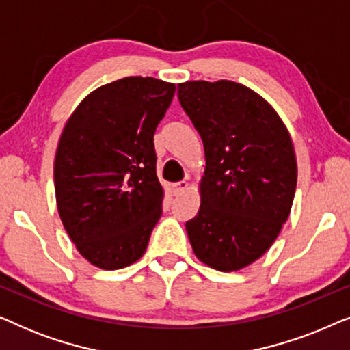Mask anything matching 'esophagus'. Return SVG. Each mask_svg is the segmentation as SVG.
Returning a JSON list of instances; mask_svg holds the SVG:
<instances>
[{
	"label": "esophagus",
	"mask_w": 350,
	"mask_h": 350,
	"mask_svg": "<svg viewBox=\"0 0 350 350\" xmlns=\"http://www.w3.org/2000/svg\"><path fill=\"white\" fill-rule=\"evenodd\" d=\"M188 186H189V183L186 180H183V181H178V183H175L174 185V194L175 196H180V194H183L186 189H188Z\"/></svg>",
	"instance_id": "1"
}]
</instances>
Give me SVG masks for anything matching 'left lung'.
Returning <instances> with one entry per match:
<instances>
[{
    "label": "left lung",
    "instance_id": "8db88e82",
    "mask_svg": "<svg viewBox=\"0 0 350 350\" xmlns=\"http://www.w3.org/2000/svg\"><path fill=\"white\" fill-rule=\"evenodd\" d=\"M178 100L204 143L200 207L186 221L194 255L212 269L247 267L290 217L298 165L290 132L260 94L234 81H186Z\"/></svg>",
    "mask_w": 350,
    "mask_h": 350
}]
</instances>
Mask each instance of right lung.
<instances>
[{"label": "right lung", "mask_w": 350, "mask_h": 350, "mask_svg": "<svg viewBox=\"0 0 350 350\" xmlns=\"http://www.w3.org/2000/svg\"><path fill=\"white\" fill-rule=\"evenodd\" d=\"M175 84L129 76L85 95L54 161L57 208L81 256L105 271L140 260L162 213L154 132Z\"/></svg>", "instance_id": "right-lung-1"}]
</instances>
